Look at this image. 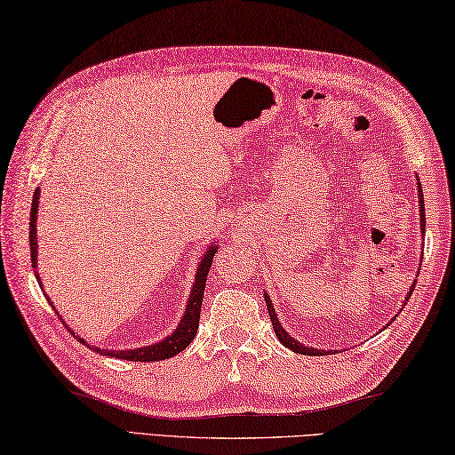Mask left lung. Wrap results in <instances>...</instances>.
Listing matches in <instances>:
<instances>
[{"label":"left lung","mask_w":455,"mask_h":455,"mask_svg":"<svg viewBox=\"0 0 455 455\" xmlns=\"http://www.w3.org/2000/svg\"><path fill=\"white\" fill-rule=\"evenodd\" d=\"M422 205H424V196H422V188H419V228H422V234H426V212H424ZM414 287H416V283H414L412 287H410L408 295H406V299H404V305H406V301H408V299H410V295H412ZM265 303H267V311H269V316H271L273 331H275L277 339L281 340V345H283V347L291 348V350H293V353H299V355H307V356H321V355H324V350L303 347L301 342L295 340L293 337H291V334H287V331H283L281 323H279V319H277V313H275V308H273V301H271V299L267 297V293H265ZM402 308H404V307H402Z\"/></svg>","instance_id":"obj_1"}]
</instances>
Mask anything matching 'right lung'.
<instances>
[{
	"label": "right lung",
	"mask_w": 455,
	"mask_h": 455,
	"mask_svg": "<svg viewBox=\"0 0 455 455\" xmlns=\"http://www.w3.org/2000/svg\"><path fill=\"white\" fill-rule=\"evenodd\" d=\"M39 192L41 190L37 188L36 194H33L31 220H29V250H31V265H33V267H37V228L36 226H37ZM216 251H218V245L212 243V247H208V251H205V255L202 257V261L198 263V271H196V281H194V287L190 291V297H188V305L184 308L182 319H180L176 331L172 334H168L164 340L154 342V345H150V347H140V348H132V350H100V348L91 347V345H87V347L92 348V350H97V353H100V355L123 358V361H134V363L164 361V358H170V356H174L178 353H182V350L194 340L196 332H198L205 279H208V273H210L212 261H213V253H216ZM36 277H37L39 287H43L41 279H39V273H36ZM43 295L47 297L45 291H43ZM55 311H57V308H55ZM67 331H71V329L67 327ZM79 340L84 345L83 339H79Z\"/></svg>",
	"instance_id": "obj_1"
}]
</instances>
